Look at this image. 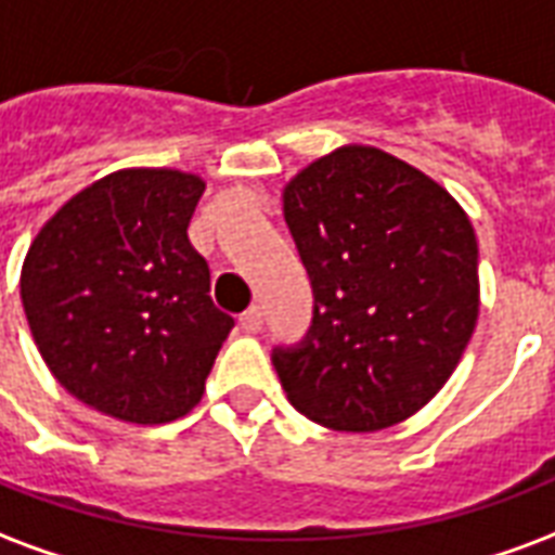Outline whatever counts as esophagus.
Listing matches in <instances>:
<instances>
[{"instance_id": "esophagus-1", "label": "esophagus", "mask_w": 555, "mask_h": 555, "mask_svg": "<svg viewBox=\"0 0 555 555\" xmlns=\"http://www.w3.org/2000/svg\"><path fill=\"white\" fill-rule=\"evenodd\" d=\"M241 330L249 332V335H256L261 330V309L258 306H249V309L241 314Z\"/></svg>"}]
</instances>
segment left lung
Instances as JSON below:
<instances>
[{
	"label": "left lung",
	"mask_w": 555,
	"mask_h": 555,
	"mask_svg": "<svg viewBox=\"0 0 555 555\" xmlns=\"http://www.w3.org/2000/svg\"><path fill=\"white\" fill-rule=\"evenodd\" d=\"M314 288L299 350L273 352L291 405L332 433L421 412L479 318V246L465 208L391 152L344 143L282 188Z\"/></svg>",
	"instance_id": "8db88e82"
}]
</instances>
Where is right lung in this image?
<instances>
[{"mask_svg": "<svg viewBox=\"0 0 555 555\" xmlns=\"http://www.w3.org/2000/svg\"><path fill=\"white\" fill-rule=\"evenodd\" d=\"M203 176L126 167L73 194L28 246L20 297L52 376L90 409L170 424L203 400L235 320L188 223Z\"/></svg>", "mask_w": 555, "mask_h": 555, "instance_id": "1", "label": "right lung"}]
</instances>
